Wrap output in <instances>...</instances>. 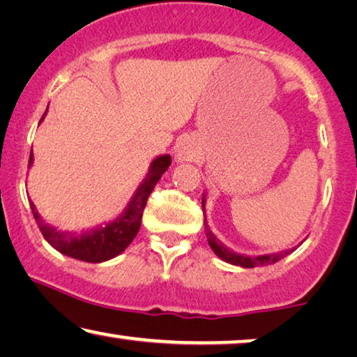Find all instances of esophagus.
Masks as SVG:
<instances>
[{"mask_svg":"<svg viewBox=\"0 0 357 357\" xmlns=\"http://www.w3.org/2000/svg\"><path fill=\"white\" fill-rule=\"evenodd\" d=\"M176 160L178 162H185V160H190L192 158V152H190V149L188 146H181L178 151H176Z\"/></svg>","mask_w":357,"mask_h":357,"instance_id":"obj_1","label":"esophagus"}]
</instances>
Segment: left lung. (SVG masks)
<instances>
[{"instance_id": "left-lung-1", "label": "left lung", "mask_w": 357, "mask_h": 357, "mask_svg": "<svg viewBox=\"0 0 357 357\" xmlns=\"http://www.w3.org/2000/svg\"><path fill=\"white\" fill-rule=\"evenodd\" d=\"M205 194L202 195V206H204V215H205ZM204 226H205V234L206 238H208V245L210 248L215 252L218 258H221L222 261L234 264V266H241V268H258V266H268V264H274L280 261L282 258H285L287 255L294 252V250H284V252L279 253H271V255H259V257H247V255H241L236 253L234 250L227 248L225 243H222L220 238H218L215 234L211 232L208 222H206V216L204 218Z\"/></svg>"}]
</instances>
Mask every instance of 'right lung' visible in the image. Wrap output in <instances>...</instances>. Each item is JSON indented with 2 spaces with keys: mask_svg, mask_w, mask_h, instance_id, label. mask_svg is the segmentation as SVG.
Here are the masks:
<instances>
[{
  "mask_svg": "<svg viewBox=\"0 0 357 357\" xmlns=\"http://www.w3.org/2000/svg\"><path fill=\"white\" fill-rule=\"evenodd\" d=\"M46 112L41 116L40 123L45 120ZM31 165H33V152H30L29 168ZM169 165H172V157L168 153L153 158L151 167H149V173L142 179V183L137 185V189L135 190L130 202H128L125 210L115 220L105 222L104 226H96L93 229L83 231L79 234L70 231H59L57 227L51 226L50 222L43 220L31 200L30 208L31 213H33V218L40 227L43 237L57 252L66 255V257L86 263L109 261V259L119 257L121 252H125L126 247L132 242V238L136 237V234L141 227L142 211L146 208L149 195H151L155 184L158 183V179L167 172Z\"/></svg>",
  "mask_w": 357,
  "mask_h": 357,
  "instance_id": "obj_1",
  "label": "right lung"
}]
</instances>
